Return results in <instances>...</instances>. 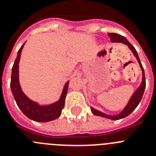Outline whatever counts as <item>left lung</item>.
<instances>
[{
	"label": "left lung",
	"instance_id": "8db88e82",
	"mask_svg": "<svg viewBox=\"0 0 156 156\" xmlns=\"http://www.w3.org/2000/svg\"><path fill=\"white\" fill-rule=\"evenodd\" d=\"M108 36L110 37V40H111L112 42H115V43H122V44H125L127 45L129 47V48L131 50V51L133 52V54L134 55V56L136 57V58L137 59V62L140 64V68H141V70H142V83L140 85L138 88L137 89V90L134 92L132 97L129 99V102H128L127 105L124 108V109L120 113L116 115H107V114H105L101 112L98 111V110L94 109V108L90 107V110H91L92 113L95 115H99V116L104 117V118H107V119H112V120H118V119H122L124 117H126L127 115H129V114L131 113L132 112L137 108V106L138 105L139 103H140V100L142 98L143 94H144V89H145L146 86V81H145V76H144V68H143L142 65H141V62L140 61V58L138 57V55H137V51H136V49L134 48V47L129 42V41L126 40V37H122V36L119 35V34H114V33H109L108 34Z\"/></svg>",
	"mask_w": 156,
	"mask_h": 156
}]
</instances>
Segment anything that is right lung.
Listing matches in <instances>:
<instances>
[{"mask_svg": "<svg viewBox=\"0 0 156 156\" xmlns=\"http://www.w3.org/2000/svg\"><path fill=\"white\" fill-rule=\"evenodd\" d=\"M24 44L25 43L18 51L17 57L12 67L10 86L14 98L24 115L32 120L36 122H48L56 119L60 116L62 110L64 108L65 99L68 90L69 81L65 85L60 99L53 104L41 106L28 98L22 90L19 81V62Z\"/></svg>", "mask_w": 156, "mask_h": 156, "instance_id": "obj_1", "label": "right lung"}]
</instances>
